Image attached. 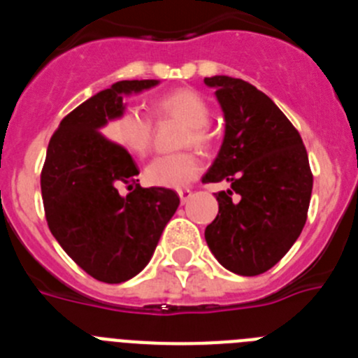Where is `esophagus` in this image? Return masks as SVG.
Instances as JSON below:
<instances>
[{"instance_id": "esophagus-1", "label": "esophagus", "mask_w": 358, "mask_h": 358, "mask_svg": "<svg viewBox=\"0 0 358 358\" xmlns=\"http://www.w3.org/2000/svg\"><path fill=\"white\" fill-rule=\"evenodd\" d=\"M177 194H179V197H181L182 204H186V202L189 201V197H192V189H189V188H181V189H177Z\"/></svg>"}]
</instances>
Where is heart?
<instances>
[{
    "label": "heart",
    "mask_w": 358,
    "mask_h": 358,
    "mask_svg": "<svg viewBox=\"0 0 358 358\" xmlns=\"http://www.w3.org/2000/svg\"><path fill=\"white\" fill-rule=\"evenodd\" d=\"M159 115L172 116L186 125L185 143L206 148L210 145V132L206 125L210 122V107L206 100L189 90H177L164 94L156 102ZM110 136L118 145L134 156H145L150 148L152 122L140 109L129 107L110 123ZM201 159L194 152H177L152 159L145 169V179L154 186L163 188H181L199 176Z\"/></svg>",
    "instance_id": "heart-1"
}]
</instances>
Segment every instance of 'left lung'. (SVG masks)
<instances>
[{
	"mask_svg": "<svg viewBox=\"0 0 358 358\" xmlns=\"http://www.w3.org/2000/svg\"><path fill=\"white\" fill-rule=\"evenodd\" d=\"M224 140L202 182H229L215 194L218 215L206 227L218 264L258 276L278 264L301 235L314 177L301 136L280 107L242 78L215 75Z\"/></svg>",
	"mask_w": 358,
	"mask_h": 358,
	"instance_id": "8db88e82",
	"label": "left lung"
}]
</instances>
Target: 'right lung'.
Segmentation results:
<instances>
[{"instance_id":"1","label":"right lung","mask_w":358,"mask_h":358,"mask_svg":"<svg viewBox=\"0 0 358 358\" xmlns=\"http://www.w3.org/2000/svg\"><path fill=\"white\" fill-rule=\"evenodd\" d=\"M159 80H120L71 110L46 150L41 192L48 227L94 280L122 283L140 274L179 206L169 188H141L131 154L100 132L125 110L123 98ZM120 184L135 189L127 196Z\"/></svg>"}]
</instances>
